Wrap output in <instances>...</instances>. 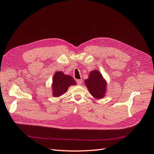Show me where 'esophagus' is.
<instances>
[{
  "instance_id": "34e87169",
  "label": "esophagus",
  "mask_w": 154,
  "mask_h": 154,
  "mask_svg": "<svg viewBox=\"0 0 154 154\" xmlns=\"http://www.w3.org/2000/svg\"><path fill=\"white\" fill-rule=\"evenodd\" d=\"M82 82V80H76V83L78 85H81Z\"/></svg>"
}]
</instances>
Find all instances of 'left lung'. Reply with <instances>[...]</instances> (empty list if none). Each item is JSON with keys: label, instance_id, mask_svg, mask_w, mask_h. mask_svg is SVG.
<instances>
[{"label": "left lung", "instance_id": "8db88e82", "mask_svg": "<svg viewBox=\"0 0 154 154\" xmlns=\"http://www.w3.org/2000/svg\"><path fill=\"white\" fill-rule=\"evenodd\" d=\"M85 84L90 93L94 98L98 99L104 96L106 84L102 74L98 70H94L90 72L88 79L85 80Z\"/></svg>", "mask_w": 154, "mask_h": 154}]
</instances>
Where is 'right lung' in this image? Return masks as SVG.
Returning <instances> with one entry per match:
<instances>
[{
	"instance_id": "right-lung-1",
	"label": "right lung",
	"mask_w": 154,
	"mask_h": 154,
	"mask_svg": "<svg viewBox=\"0 0 154 154\" xmlns=\"http://www.w3.org/2000/svg\"><path fill=\"white\" fill-rule=\"evenodd\" d=\"M52 82V94L55 97L61 96L67 91L69 86L76 84L72 77L65 75L63 72H56L54 75Z\"/></svg>"
}]
</instances>
